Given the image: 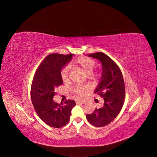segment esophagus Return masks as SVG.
Masks as SVG:
<instances>
[{"label":"esophagus","instance_id":"obj_1","mask_svg":"<svg viewBox=\"0 0 157 157\" xmlns=\"http://www.w3.org/2000/svg\"><path fill=\"white\" fill-rule=\"evenodd\" d=\"M85 102H86V101L85 100H77V101H76L77 104H84Z\"/></svg>","mask_w":157,"mask_h":157}]
</instances>
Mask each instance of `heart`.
Listing matches in <instances>:
<instances>
[{
	"label": "heart",
	"instance_id": "heart-1",
	"mask_svg": "<svg viewBox=\"0 0 157 157\" xmlns=\"http://www.w3.org/2000/svg\"><path fill=\"white\" fill-rule=\"evenodd\" d=\"M77 62L81 66L83 69L88 74H91L94 69L96 67V62L92 58L88 57H81L77 59ZM71 70V65L68 64L61 69V77L63 80H67L69 77V72ZM89 90L88 85H77L73 88L74 92L80 96H84L86 95Z\"/></svg>",
	"mask_w": 157,
	"mask_h": 157
}]
</instances>
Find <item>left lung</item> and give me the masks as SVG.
Masks as SVG:
<instances>
[{"label": "left lung", "mask_w": 157, "mask_h": 157, "mask_svg": "<svg viewBox=\"0 0 157 157\" xmlns=\"http://www.w3.org/2000/svg\"><path fill=\"white\" fill-rule=\"evenodd\" d=\"M88 56L99 59L102 65V77L94 93L104 99L101 108L86 115L88 121L96 127L105 126L115 119L124 105L125 86L121 71L111 58L103 52L90 54Z\"/></svg>", "instance_id": "8db88e82"}]
</instances>
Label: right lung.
Instances as JSON below:
<instances>
[{"label": "right lung", "instance_id": "obj_1", "mask_svg": "<svg viewBox=\"0 0 157 157\" xmlns=\"http://www.w3.org/2000/svg\"><path fill=\"white\" fill-rule=\"evenodd\" d=\"M73 54H51L42 61L31 84V98L35 111L40 119L53 128H61L68 123L71 110L76 105L72 99L64 103H55L54 90L63 84L61 71Z\"/></svg>", "mask_w": 157, "mask_h": 157}]
</instances>
